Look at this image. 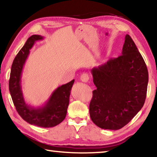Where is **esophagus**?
I'll return each instance as SVG.
<instances>
[{"instance_id":"1","label":"esophagus","mask_w":157,"mask_h":157,"mask_svg":"<svg viewBox=\"0 0 157 157\" xmlns=\"http://www.w3.org/2000/svg\"><path fill=\"white\" fill-rule=\"evenodd\" d=\"M80 79H81V81L83 82H88L89 79V77L88 75V74H86V73L82 74V75L80 77Z\"/></svg>"}]
</instances>
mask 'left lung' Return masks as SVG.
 Returning a JSON list of instances; mask_svg holds the SVG:
<instances>
[{
	"instance_id": "left-lung-1",
	"label": "left lung",
	"mask_w": 157,
	"mask_h": 157,
	"mask_svg": "<svg viewBox=\"0 0 157 157\" xmlns=\"http://www.w3.org/2000/svg\"><path fill=\"white\" fill-rule=\"evenodd\" d=\"M91 72L97 88L89 105L92 121L102 129H121L141 109L148 84L147 66L129 34L122 55Z\"/></svg>"
}]
</instances>
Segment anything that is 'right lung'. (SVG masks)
<instances>
[{"label": "right lung", "mask_w": 157, "mask_h": 157, "mask_svg": "<svg viewBox=\"0 0 157 157\" xmlns=\"http://www.w3.org/2000/svg\"><path fill=\"white\" fill-rule=\"evenodd\" d=\"M44 39L41 35H32L18 52L12 65L9 90L16 109L21 118L30 124L46 128L56 126L64 120L75 79L55 89L46 102L40 107H34L25 102L21 85L23 69L30 50L36 41Z\"/></svg>", "instance_id": "add662e5"}]
</instances>
